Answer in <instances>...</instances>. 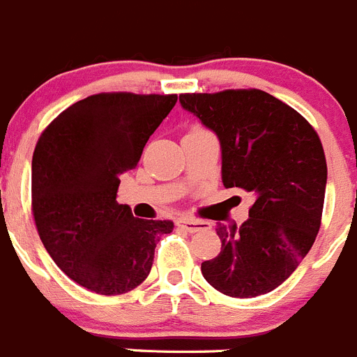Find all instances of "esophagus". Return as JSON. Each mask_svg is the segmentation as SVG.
<instances>
[{
  "instance_id": "1",
  "label": "esophagus",
  "mask_w": 357,
  "mask_h": 357,
  "mask_svg": "<svg viewBox=\"0 0 357 357\" xmlns=\"http://www.w3.org/2000/svg\"><path fill=\"white\" fill-rule=\"evenodd\" d=\"M176 225H178L182 230L189 231V234H195V231L207 230V228H211V223H207V221H200V219H189V218L178 219V221H176Z\"/></svg>"
}]
</instances>
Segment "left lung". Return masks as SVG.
<instances>
[{"instance_id":"obj_1","label":"left lung","mask_w":357,"mask_h":357,"mask_svg":"<svg viewBox=\"0 0 357 357\" xmlns=\"http://www.w3.org/2000/svg\"><path fill=\"white\" fill-rule=\"evenodd\" d=\"M181 104L219 138L225 188L255 196L241 227L218 225L221 253L202 264V274L225 296L271 292L319 234L328 182L319 134L294 107L255 88L182 93Z\"/></svg>"}]
</instances>
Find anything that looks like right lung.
I'll use <instances>...</instances> for the list:
<instances>
[{
	"label": "right lung",
	"mask_w": 357,
	"mask_h": 357,
	"mask_svg": "<svg viewBox=\"0 0 357 357\" xmlns=\"http://www.w3.org/2000/svg\"><path fill=\"white\" fill-rule=\"evenodd\" d=\"M176 96L97 93L77 100L38 138L31 211L38 235L70 280L100 296L142 285L173 221L134 218L116 202L120 175L138 165Z\"/></svg>",
	"instance_id": "obj_1"
}]
</instances>
